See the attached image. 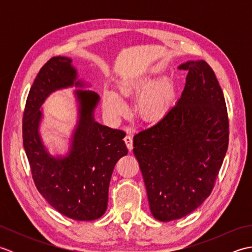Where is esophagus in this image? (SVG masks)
Wrapping results in <instances>:
<instances>
[{"instance_id":"obj_1","label":"esophagus","mask_w":252,"mask_h":252,"mask_svg":"<svg viewBox=\"0 0 252 252\" xmlns=\"http://www.w3.org/2000/svg\"><path fill=\"white\" fill-rule=\"evenodd\" d=\"M125 142L126 144V147L129 151H132L133 148V137L130 134H126L125 137Z\"/></svg>"}]
</instances>
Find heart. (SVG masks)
I'll return each mask as SVG.
<instances>
[{
	"instance_id": "heart-1",
	"label": "heart",
	"mask_w": 252,
	"mask_h": 252,
	"mask_svg": "<svg viewBox=\"0 0 252 252\" xmlns=\"http://www.w3.org/2000/svg\"><path fill=\"white\" fill-rule=\"evenodd\" d=\"M151 84V82L140 83L130 82L121 88L123 94H129L138 89L141 85ZM174 96L173 84L169 79H162L144 93L137 104V111L144 120L157 121L167 114L172 105ZM103 105L105 111L112 118H118L126 112V106L119 95L114 92H105L103 96Z\"/></svg>"
}]
</instances>
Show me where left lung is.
Listing matches in <instances>:
<instances>
[{"instance_id": "obj_1", "label": "left lung", "mask_w": 252, "mask_h": 252, "mask_svg": "<svg viewBox=\"0 0 252 252\" xmlns=\"http://www.w3.org/2000/svg\"><path fill=\"white\" fill-rule=\"evenodd\" d=\"M178 103L133 137L149 208L161 222L183 218L210 196L228 147L223 91L205 61L187 62Z\"/></svg>"}]
</instances>
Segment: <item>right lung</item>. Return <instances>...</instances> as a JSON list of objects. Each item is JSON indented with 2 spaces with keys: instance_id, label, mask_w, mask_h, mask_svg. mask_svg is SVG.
Instances as JSON below:
<instances>
[{
  "instance_id": "1",
  "label": "right lung",
  "mask_w": 252,
  "mask_h": 252,
  "mask_svg": "<svg viewBox=\"0 0 252 252\" xmlns=\"http://www.w3.org/2000/svg\"><path fill=\"white\" fill-rule=\"evenodd\" d=\"M71 60L55 56L47 61L31 85L23 117V142L32 179L42 196L62 215L78 221H92L104 215L115 164L127 154L126 132L94 121L98 95L77 91L80 120L72 147L66 158L51 157L37 132L44 99L55 90L82 85L74 82Z\"/></svg>"
}]
</instances>
